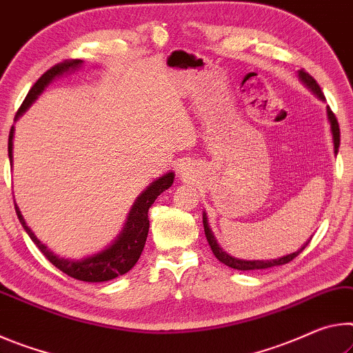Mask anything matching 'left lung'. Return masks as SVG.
<instances>
[{
  "mask_svg": "<svg viewBox=\"0 0 353 353\" xmlns=\"http://www.w3.org/2000/svg\"><path fill=\"white\" fill-rule=\"evenodd\" d=\"M299 79L302 81V84L305 88L310 89L313 94L319 98L321 101L325 103V97H323L322 90L319 88V84L316 83V79L311 77L310 73H307L305 70H299ZM327 119H328V123H330V131H332V136H333V150H334V154H338V148H339V125H338V120L334 117V114L332 112V109L327 106ZM203 227H205V234H206V239L210 242V247L212 253H214V256L219 259V261L223 263L225 265H228L231 269H238V270H255V269H268V268H274V265H281V264H286L292 261L294 258H296L300 252L303 250L305 247L310 244L311 238L305 242V244L299 248L297 252H292L290 255H285L281 258H275V259H241V258H234L228 255L227 252L223 250V248L219 245V242L216 239L214 233H212L211 228H210V223H208V216L206 212L203 211Z\"/></svg>",
  "mask_w": 353,
  "mask_h": 353,
  "instance_id": "1",
  "label": "left lung"
}]
</instances>
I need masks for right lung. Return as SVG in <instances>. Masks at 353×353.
I'll return each instance as SVG.
<instances>
[{"label":"right lung","instance_id":"1","mask_svg":"<svg viewBox=\"0 0 353 353\" xmlns=\"http://www.w3.org/2000/svg\"><path fill=\"white\" fill-rule=\"evenodd\" d=\"M83 63L84 62L79 59L62 62V63H57L54 67H51L48 72L43 73L42 77L37 79V83L32 85L31 90L28 92L25 101H23L19 112L15 115V122L32 106V103H36L37 98L43 94V90L48 88L54 79L63 77V74H70L73 72L79 70V68L83 67ZM14 132H15V128L12 126L9 132V143H8L10 167H12V158H14L12 156ZM173 178H175V173L167 172L163 176L156 178L153 183H150V186H147V189L143 190V192L136 199L134 203H132L123 228L119 233L117 238H115L108 247L103 248V250L81 259L59 256L57 253L51 250V248H48V245H45L43 242L34 234V231L28 227L26 221L23 219L21 212L19 210V206H17V203L14 201L15 212L17 216H19L21 227L25 228V231L32 239L34 244L39 247V250L43 253L51 264L56 265L59 270H62L63 274L70 275L73 279L81 280V281H89V283L109 281L128 272V270L134 268V264L139 261L148 236L150 206L154 203V200L158 199L165 189H169L172 186Z\"/></svg>","mask_w":353,"mask_h":353}]
</instances>
